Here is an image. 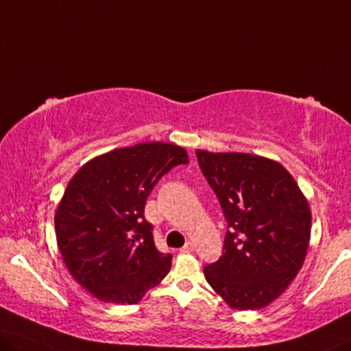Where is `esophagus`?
<instances>
[{"mask_svg":"<svg viewBox=\"0 0 351 351\" xmlns=\"http://www.w3.org/2000/svg\"><path fill=\"white\" fill-rule=\"evenodd\" d=\"M193 250H195V245H193V243H187L184 247L181 249V252H193Z\"/></svg>","mask_w":351,"mask_h":351,"instance_id":"esophagus-1","label":"esophagus"}]
</instances>
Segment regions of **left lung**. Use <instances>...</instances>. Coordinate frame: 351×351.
<instances>
[{
  "label": "left lung",
  "instance_id": "1",
  "mask_svg": "<svg viewBox=\"0 0 351 351\" xmlns=\"http://www.w3.org/2000/svg\"><path fill=\"white\" fill-rule=\"evenodd\" d=\"M197 158L228 223L222 257L203 269L208 284L232 309H263L304 263L309 202L277 160L206 149H197Z\"/></svg>",
  "mask_w": 351,
  "mask_h": 351
}]
</instances>
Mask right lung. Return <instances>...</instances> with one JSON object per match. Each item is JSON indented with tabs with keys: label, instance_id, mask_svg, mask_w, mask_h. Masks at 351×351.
<instances>
[{
	"label": "right lung",
	"instance_id": "obj_1",
	"mask_svg": "<svg viewBox=\"0 0 351 351\" xmlns=\"http://www.w3.org/2000/svg\"><path fill=\"white\" fill-rule=\"evenodd\" d=\"M187 151L145 142L96 156L67 182L55 211V233L67 271L91 296L137 304L169 274L171 255L154 245L145 219L149 192Z\"/></svg>",
	"mask_w": 351,
	"mask_h": 351
}]
</instances>
